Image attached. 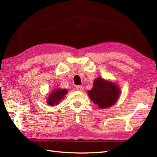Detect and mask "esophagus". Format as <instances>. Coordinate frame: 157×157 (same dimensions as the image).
<instances>
[{"mask_svg": "<svg viewBox=\"0 0 157 157\" xmlns=\"http://www.w3.org/2000/svg\"><path fill=\"white\" fill-rule=\"evenodd\" d=\"M76 89H77V90H78V91H82V86H76Z\"/></svg>", "mask_w": 157, "mask_h": 157, "instance_id": "34e87169", "label": "esophagus"}]
</instances>
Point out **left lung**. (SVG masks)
Segmentation results:
<instances>
[{
  "instance_id": "left-lung-1",
  "label": "left lung",
  "mask_w": 157,
  "mask_h": 157,
  "mask_svg": "<svg viewBox=\"0 0 157 157\" xmlns=\"http://www.w3.org/2000/svg\"><path fill=\"white\" fill-rule=\"evenodd\" d=\"M88 93L94 103L104 109L115 104L119 97L120 89L113 82L99 77L94 80L92 89Z\"/></svg>"
}]
</instances>
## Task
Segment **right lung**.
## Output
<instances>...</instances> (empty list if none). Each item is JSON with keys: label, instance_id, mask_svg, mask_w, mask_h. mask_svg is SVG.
<instances>
[{"label": "right lung", "instance_id": "1", "mask_svg": "<svg viewBox=\"0 0 157 157\" xmlns=\"http://www.w3.org/2000/svg\"><path fill=\"white\" fill-rule=\"evenodd\" d=\"M67 90L66 89H56L52 92L48 98V104L49 105L53 106L54 105H58L59 101L61 99H63L65 95L67 94Z\"/></svg>", "mask_w": 157, "mask_h": 157}]
</instances>
